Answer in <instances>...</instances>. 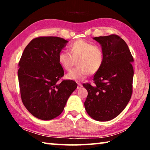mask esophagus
Instances as JSON below:
<instances>
[{"label":"esophagus","instance_id":"34e87169","mask_svg":"<svg viewBox=\"0 0 150 150\" xmlns=\"http://www.w3.org/2000/svg\"><path fill=\"white\" fill-rule=\"evenodd\" d=\"M81 87H82V85H81L80 83H78V87H77V88H80Z\"/></svg>","mask_w":150,"mask_h":150}]
</instances>
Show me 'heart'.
<instances>
[{
    "mask_svg": "<svg viewBox=\"0 0 150 150\" xmlns=\"http://www.w3.org/2000/svg\"><path fill=\"white\" fill-rule=\"evenodd\" d=\"M69 52L63 51L58 55V62L63 69L69 71L77 59V67L66 75L67 79L80 81L89 73H95L102 67L105 61V53L100 45L85 40L79 39L69 45Z\"/></svg>",
    "mask_w": 150,
    "mask_h": 150,
    "instance_id": "obj_1",
    "label": "heart"
}]
</instances>
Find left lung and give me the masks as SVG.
<instances>
[{
	"mask_svg": "<svg viewBox=\"0 0 150 150\" xmlns=\"http://www.w3.org/2000/svg\"><path fill=\"white\" fill-rule=\"evenodd\" d=\"M105 53V61L93 77L94 84L83 83L88 91L85 110L94 120L104 122L123 111L132 94L134 58L128 45L118 35L95 37Z\"/></svg>",
	"mask_w": 150,
	"mask_h": 150,
	"instance_id": "obj_1",
	"label": "left lung"
}]
</instances>
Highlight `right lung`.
Here are the masks:
<instances>
[{
	"mask_svg": "<svg viewBox=\"0 0 150 150\" xmlns=\"http://www.w3.org/2000/svg\"><path fill=\"white\" fill-rule=\"evenodd\" d=\"M68 41L55 36L35 38L25 48L18 71L20 96L26 109L43 120L60 115L73 91V80H63L58 55Z\"/></svg>",
	"mask_w": 150,
	"mask_h": 150,
	"instance_id": "1",
	"label": "right lung"
}]
</instances>
